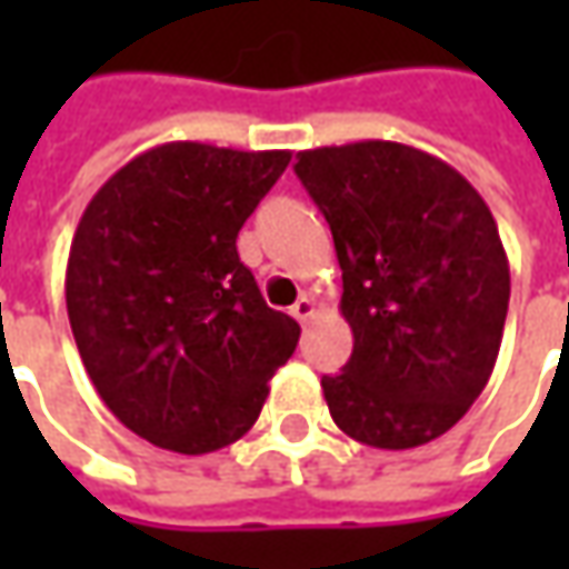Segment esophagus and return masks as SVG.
I'll return each mask as SVG.
<instances>
[{
    "label": "esophagus",
    "mask_w": 569,
    "mask_h": 569,
    "mask_svg": "<svg viewBox=\"0 0 569 569\" xmlns=\"http://www.w3.org/2000/svg\"><path fill=\"white\" fill-rule=\"evenodd\" d=\"M313 313H317V307H313V297H297V303L295 307H291V317L295 319H300V322H307V319L313 317Z\"/></svg>",
    "instance_id": "34e87169"
}]
</instances>
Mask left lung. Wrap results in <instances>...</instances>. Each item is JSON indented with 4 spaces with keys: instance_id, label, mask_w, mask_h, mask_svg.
I'll use <instances>...</instances> for the list:
<instances>
[{
    "instance_id": "1",
    "label": "left lung",
    "mask_w": 569,
    "mask_h": 569,
    "mask_svg": "<svg viewBox=\"0 0 569 569\" xmlns=\"http://www.w3.org/2000/svg\"><path fill=\"white\" fill-rule=\"evenodd\" d=\"M341 266L355 351L322 377L332 421L358 443L411 449L456 425L491 380L510 262L491 208L447 161L399 142L297 154Z\"/></svg>"
}]
</instances>
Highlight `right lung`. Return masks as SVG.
I'll return each instance as SVG.
<instances>
[{
  "mask_svg": "<svg viewBox=\"0 0 569 569\" xmlns=\"http://www.w3.org/2000/svg\"><path fill=\"white\" fill-rule=\"evenodd\" d=\"M291 151L167 142L120 167L78 221L66 307L103 405L154 447L240 440L300 326L272 310L237 233Z\"/></svg>",
  "mask_w": 569,
  "mask_h": 569,
  "instance_id": "obj_1",
  "label": "right lung"
}]
</instances>
